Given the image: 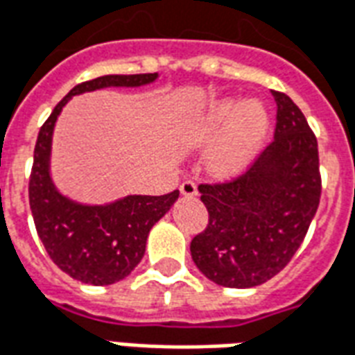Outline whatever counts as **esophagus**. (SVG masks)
Instances as JSON below:
<instances>
[{"mask_svg":"<svg viewBox=\"0 0 355 355\" xmlns=\"http://www.w3.org/2000/svg\"><path fill=\"white\" fill-rule=\"evenodd\" d=\"M180 193L186 196V198H193V196H198V184H196L193 180H184V182L180 184Z\"/></svg>","mask_w":355,"mask_h":355,"instance_id":"obj_1","label":"esophagus"}]
</instances>
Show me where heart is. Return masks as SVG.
I'll return each mask as SVG.
<instances>
[{"instance_id":"obj_1","label":"heart","mask_w":355,"mask_h":355,"mask_svg":"<svg viewBox=\"0 0 355 355\" xmlns=\"http://www.w3.org/2000/svg\"><path fill=\"white\" fill-rule=\"evenodd\" d=\"M269 130V114L256 99L235 105L231 99L218 101L196 125V141L209 143L218 137L207 157V167L218 178L243 171Z\"/></svg>"}]
</instances>
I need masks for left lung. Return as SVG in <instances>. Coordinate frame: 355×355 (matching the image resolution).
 Here are the masks:
<instances>
[{
  "instance_id": "left-lung-1",
  "label": "left lung",
  "mask_w": 355,
  "mask_h": 355,
  "mask_svg": "<svg viewBox=\"0 0 355 355\" xmlns=\"http://www.w3.org/2000/svg\"><path fill=\"white\" fill-rule=\"evenodd\" d=\"M272 141L250 169L224 184H199L207 230L191 239L193 263L214 284L254 288L290 263L322 193L318 141L282 92Z\"/></svg>"
}]
</instances>
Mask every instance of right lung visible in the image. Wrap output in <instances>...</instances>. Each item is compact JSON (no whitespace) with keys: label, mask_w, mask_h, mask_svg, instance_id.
<instances>
[{"label":"right lung","mask_w":355,"mask_h":355,"mask_svg":"<svg viewBox=\"0 0 355 355\" xmlns=\"http://www.w3.org/2000/svg\"><path fill=\"white\" fill-rule=\"evenodd\" d=\"M156 78L157 73L105 75L77 84L39 131L30 175L33 222L52 261L84 284L109 286L128 277L143 259L152 225L175 205L178 190L165 196H125L107 205H83L65 198L51 177L54 124L73 96L111 86L137 88Z\"/></svg>","instance_id":"right-lung-1"}]
</instances>
